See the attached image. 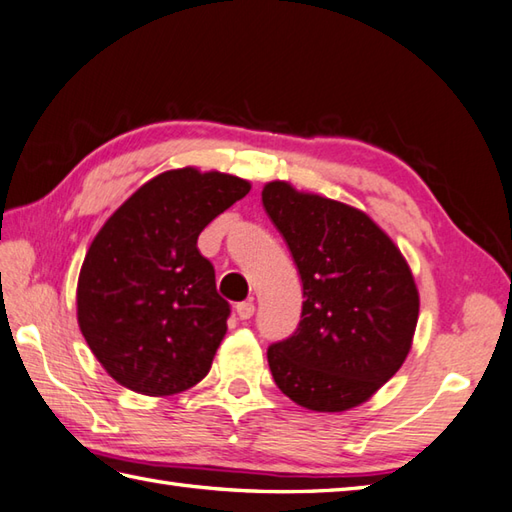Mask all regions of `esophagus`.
<instances>
[{
  "label": "esophagus",
  "mask_w": 512,
  "mask_h": 512,
  "mask_svg": "<svg viewBox=\"0 0 512 512\" xmlns=\"http://www.w3.org/2000/svg\"><path fill=\"white\" fill-rule=\"evenodd\" d=\"M254 311H256L254 300H245V302H238V305H236V314H238V318H241V320L252 318Z\"/></svg>",
  "instance_id": "obj_1"
}]
</instances>
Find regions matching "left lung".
I'll return each instance as SVG.
<instances>
[{"mask_svg": "<svg viewBox=\"0 0 512 512\" xmlns=\"http://www.w3.org/2000/svg\"><path fill=\"white\" fill-rule=\"evenodd\" d=\"M263 207L300 274L302 311L269 344L278 389L311 411H347L389 382L411 349L420 298L411 269L371 218L331 198L267 183Z\"/></svg>", "mask_w": 512, "mask_h": 512, "instance_id": "obj_1", "label": "left lung"}]
</instances>
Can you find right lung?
Returning a JSON list of instances; mask_svg holds the SVG:
<instances>
[{
	"label": "right lung",
	"instance_id": "obj_1",
	"mask_svg": "<svg viewBox=\"0 0 512 512\" xmlns=\"http://www.w3.org/2000/svg\"><path fill=\"white\" fill-rule=\"evenodd\" d=\"M252 190L232 174L170 170L139 187L92 241L77 287L83 338L114 380L143 395L194 387L227 331L198 234Z\"/></svg>",
	"mask_w": 512,
	"mask_h": 512
}]
</instances>
